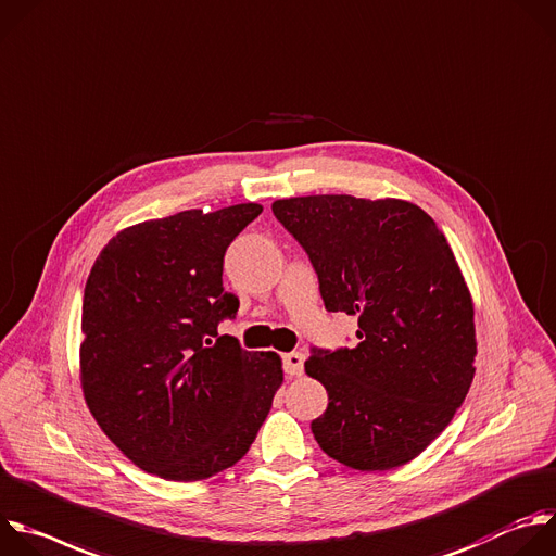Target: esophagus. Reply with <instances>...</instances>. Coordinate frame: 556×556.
Segmentation results:
<instances>
[{
  "label": "esophagus",
  "instance_id": "obj_1",
  "mask_svg": "<svg viewBox=\"0 0 556 556\" xmlns=\"http://www.w3.org/2000/svg\"><path fill=\"white\" fill-rule=\"evenodd\" d=\"M282 364H285V372L289 377H298V375H302V368H304V355L302 353H287Z\"/></svg>",
  "mask_w": 556,
  "mask_h": 556
}]
</instances>
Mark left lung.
Returning a JSON list of instances; mask_svg holds the SVG:
<instances>
[{
  "mask_svg": "<svg viewBox=\"0 0 556 556\" xmlns=\"http://www.w3.org/2000/svg\"><path fill=\"white\" fill-rule=\"evenodd\" d=\"M304 248L326 311L359 319L355 349L313 351L304 370L328 392L311 422L326 456L390 471L422 454L476 375L473 300L458 261L418 205L308 194L271 203Z\"/></svg>",
  "mask_w": 556,
  "mask_h": 556,
  "instance_id": "1",
  "label": "left lung"
}]
</instances>
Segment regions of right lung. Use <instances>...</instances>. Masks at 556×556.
Returning a JSON list of instances; mask_svg holds the SVG:
<instances>
[{"label":"right lung","instance_id":"right-lung-1","mask_svg":"<svg viewBox=\"0 0 556 556\" xmlns=\"http://www.w3.org/2000/svg\"><path fill=\"white\" fill-rule=\"evenodd\" d=\"M261 212L237 203L144 220L111 239L89 271L83 396L147 473L197 482L237 465L282 386L280 355L216 332L239 311L224 289L226 250Z\"/></svg>","mask_w":556,"mask_h":556}]
</instances>
